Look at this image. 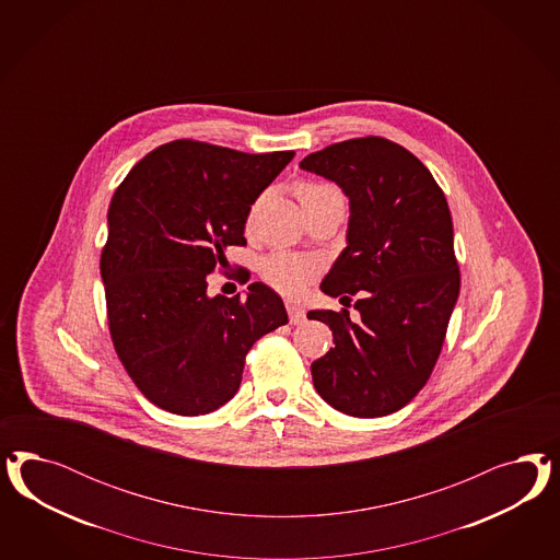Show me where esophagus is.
<instances>
[{"instance_id": "obj_1", "label": "esophagus", "mask_w": 560, "mask_h": 560, "mask_svg": "<svg viewBox=\"0 0 560 560\" xmlns=\"http://www.w3.org/2000/svg\"><path fill=\"white\" fill-rule=\"evenodd\" d=\"M288 314H289V323L291 324H302L305 320V312L300 307V305L291 304L289 302L288 305Z\"/></svg>"}]
</instances>
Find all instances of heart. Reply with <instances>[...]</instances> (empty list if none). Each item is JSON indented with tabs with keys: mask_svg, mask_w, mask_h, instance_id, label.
I'll list each match as a JSON object with an SVG mask.
<instances>
[{
	"mask_svg": "<svg viewBox=\"0 0 560 560\" xmlns=\"http://www.w3.org/2000/svg\"><path fill=\"white\" fill-rule=\"evenodd\" d=\"M326 190H335L323 183H302L298 187V199L305 201L314 195H320ZM316 262L305 258V256L288 255V253H275L267 256L260 265V275L271 288L285 293V295H300L305 285L312 281L316 275Z\"/></svg>",
	"mask_w": 560,
	"mask_h": 560,
	"instance_id": "b5f03b06",
	"label": "heart"
}]
</instances>
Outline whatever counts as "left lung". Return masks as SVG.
Wrapping results in <instances>:
<instances>
[{
    "label": "left lung",
    "instance_id": "obj_1",
    "mask_svg": "<svg viewBox=\"0 0 560 560\" xmlns=\"http://www.w3.org/2000/svg\"><path fill=\"white\" fill-rule=\"evenodd\" d=\"M300 168L349 197L347 248L324 277L349 310H314L335 347L312 363L314 388L345 415L373 419L419 394L435 368L459 271L445 195L423 162L384 137H359L310 153Z\"/></svg>",
    "mask_w": 560,
    "mask_h": 560
}]
</instances>
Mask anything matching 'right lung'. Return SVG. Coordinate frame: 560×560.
I'll return each instance as SVG.
<instances>
[{
	"mask_svg": "<svg viewBox=\"0 0 560 560\" xmlns=\"http://www.w3.org/2000/svg\"><path fill=\"white\" fill-rule=\"evenodd\" d=\"M295 152L244 153L192 139L148 153L108 207L101 275L115 351L141 394L174 415L234 398L244 359L288 324L281 298L250 283L242 300L207 295L228 246L246 244L250 205Z\"/></svg>",
	"mask_w": 560,
	"mask_h": 560,
	"instance_id": "obj_1",
	"label": "right lung"
}]
</instances>
